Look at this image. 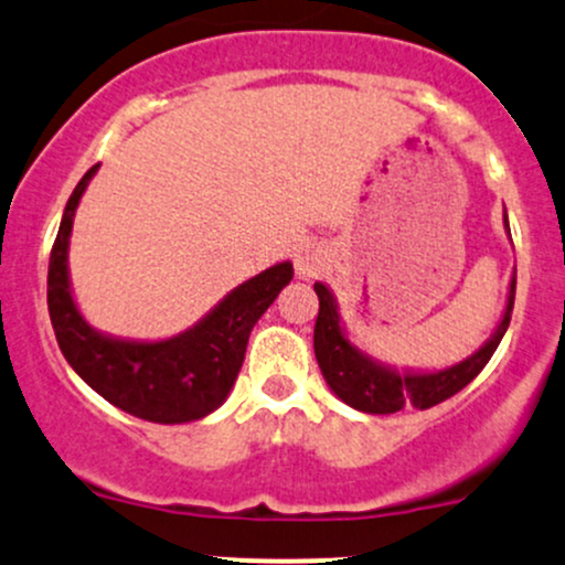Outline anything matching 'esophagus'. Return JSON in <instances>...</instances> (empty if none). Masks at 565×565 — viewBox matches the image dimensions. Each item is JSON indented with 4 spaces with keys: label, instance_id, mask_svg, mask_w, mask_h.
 I'll return each mask as SVG.
<instances>
[{
    "label": "esophagus",
    "instance_id": "esophagus-1",
    "mask_svg": "<svg viewBox=\"0 0 565 565\" xmlns=\"http://www.w3.org/2000/svg\"><path fill=\"white\" fill-rule=\"evenodd\" d=\"M322 264H326V258H322V250L315 248V245H301L299 253H296V275L301 280L315 277L322 269Z\"/></svg>",
    "mask_w": 565,
    "mask_h": 565
}]
</instances>
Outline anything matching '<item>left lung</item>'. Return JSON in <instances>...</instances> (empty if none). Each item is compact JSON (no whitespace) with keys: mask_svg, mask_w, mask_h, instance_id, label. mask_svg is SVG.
<instances>
[{"mask_svg":"<svg viewBox=\"0 0 565 565\" xmlns=\"http://www.w3.org/2000/svg\"><path fill=\"white\" fill-rule=\"evenodd\" d=\"M504 232L510 234V221L504 211ZM315 294L320 299V312L315 322V358L320 365L328 386L341 403L363 414H397L405 405L414 408H433L448 401L459 390L483 371L491 354L497 352L499 341L510 328L512 303H515V275L507 290V303L502 320L497 322L493 333L483 341L480 350L461 363H454L440 371H419V367H395L373 354L360 350L350 339L344 320H341L339 301L326 282H315Z\"/></svg>","mask_w":565,"mask_h":565,"instance_id":"1","label":"left lung"}]
</instances>
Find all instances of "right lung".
Wrapping results in <instances>:
<instances>
[{"mask_svg": "<svg viewBox=\"0 0 565 565\" xmlns=\"http://www.w3.org/2000/svg\"><path fill=\"white\" fill-rule=\"evenodd\" d=\"M98 168L93 164L68 198L50 253L47 309L63 358L82 382L125 414L157 424L205 419L230 397L253 326L294 280V264L280 262L239 282L192 328L168 339H122L98 331L79 312L68 275L74 215Z\"/></svg>", "mask_w": 565, "mask_h": 565, "instance_id": "1", "label": "right lung"}]
</instances>
